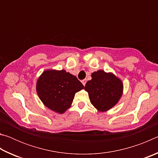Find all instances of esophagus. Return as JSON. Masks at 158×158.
I'll use <instances>...</instances> for the list:
<instances>
[{"mask_svg":"<svg viewBox=\"0 0 158 158\" xmlns=\"http://www.w3.org/2000/svg\"><path fill=\"white\" fill-rule=\"evenodd\" d=\"M86 81H87L86 79H84V80H82L81 82H82L83 85H85V83H86Z\"/></svg>","mask_w":158,"mask_h":158,"instance_id":"esophagus-1","label":"esophagus"}]
</instances>
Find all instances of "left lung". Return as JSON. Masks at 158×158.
Masks as SVG:
<instances>
[{"label":"left lung","instance_id":"obj_1","mask_svg":"<svg viewBox=\"0 0 158 158\" xmlns=\"http://www.w3.org/2000/svg\"><path fill=\"white\" fill-rule=\"evenodd\" d=\"M85 90L89 93L92 105L100 111H106L116 105L123 93V84L111 73L98 70L91 74Z\"/></svg>","mask_w":158,"mask_h":158}]
</instances>
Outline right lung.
<instances>
[{
	"label": "right lung",
	"mask_w": 158,
	"mask_h": 158,
	"mask_svg": "<svg viewBox=\"0 0 158 158\" xmlns=\"http://www.w3.org/2000/svg\"><path fill=\"white\" fill-rule=\"evenodd\" d=\"M84 88L75 76L65 70H46L37 81L38 96L51 110L63 114L70 107L74 95Z\"/></svg>",
	"instance_id": "1"
}]
</instances>
